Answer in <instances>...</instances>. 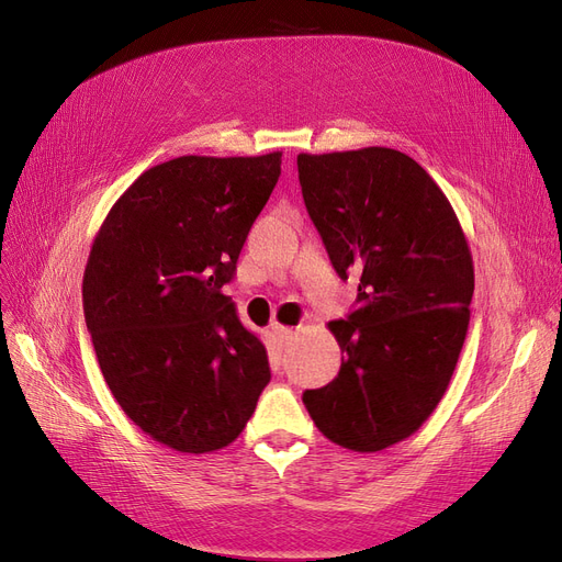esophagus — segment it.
Wrapping results in <instances>:
<instances>
[{"instance_id":"esophagus-1","label":"esophagus","mask_w":562,"mask_h":562,"mask_svg":"<svg viewBox=\"0 0 562 562\" xmlns=\"http://www.w3.org/2000/svg\"><path fill=\"white\" fill-rule=\"evenodd\" d=\"M277 335H279L281 342H288V339H293L295 328H291V326H277Z\"/></svg>"}]
</instances>
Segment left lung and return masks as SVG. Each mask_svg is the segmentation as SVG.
Segmentation results:
<instances>
[{
    "mask_svg": "<svg viewBox=\"0 0 562 562\" xmlns=\"http://www.w3.org/2000/svg\"><path fill=\"white\" fill-rule=\"evenodd\" d=\"M304 206L356 310L328 330L337 378L304 391L318 431L353 452L413 436L443 398L469 330L473 260L443 190L398 149L297 155Z\"/></svg>",
    "mask_w": 562,
    "mask_h": 562,
    "instance_id": "left-lung-1",
    "label": "left lung"
}]
</instances>
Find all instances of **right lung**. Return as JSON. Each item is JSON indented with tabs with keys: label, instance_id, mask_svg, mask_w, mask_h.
Returning <instances> with one entry per match:
<instances>
[{
	"label": "right lung",
	"instance_id": "1",
	"mask_svg": "<svg viewBox=\"0 0 562 562\" xmlns=\"http://www.w3.org/2000/svg\"><path fill=\"white\" fill-rule=\"evenodd\" d=\"M279 176L281 151L157 164L93 239L83 316L98 366L135 427L178 452L239 438L271 378L223 285Z\"/></svg>",
	"mask_w": 562,
	"mask_h": 562
}]
</instances>
